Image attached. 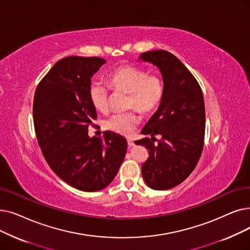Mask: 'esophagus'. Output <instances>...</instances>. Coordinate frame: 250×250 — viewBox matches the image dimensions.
I'll return each instance as SVG.
<instances>
[{
	"label": "esophagus",
	"instance_id": "34e87169",
	"mask_svg": "<svg viewBox=\"0 0 250 250\" xmlns=\"http://www.w3.org/2000/svg\"><path fill=\"white\" fill-rule=\"evenodd\" d=\"M127 144H128V146H130V147H131V146H135L134 141H133L132 139H128V140H127Z\"/></svg>",
	"mask_w": 250,
	"mask_h": 250
}]
</instances>
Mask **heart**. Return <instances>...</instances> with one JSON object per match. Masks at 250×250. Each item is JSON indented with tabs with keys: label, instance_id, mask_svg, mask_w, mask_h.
Segmentation results:
<instances>
[{
	"label": "heart",
	"instance_id": "obj_1",
	"mask_svg": "<svg viewBox=\"0 0 250 250\" xmlns=\"http://www.w3.org/2000/svg\"><path fill=\"white\" fill-rule=\"evenodd\" d=\"M110 85L115 90L129 92L127 106L135 108L140 113H149L160 104L164 86L162 79L156 74H147L146 70L125 65L117 68L109 75ZM89 99L99 112L109 110L110 91L104 83L92 82L89 86ZM139 123L135 112L117 113L104 121V129L121 135H131Z\"/></svg>",
	"mask_w": 250,
	"mask_h": 250
}]
</instances>
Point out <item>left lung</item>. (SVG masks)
<instances>
[{
	"instance_id": "1",
	"label": "left lung",
	"mask_w": 250,
	"mask_h": 250,
	"mask_svg": "<svg viewBox=\"0 0 250 250\" xmlns=\"http://www.w3.org/2000/svg\"><path fill=\"white\" fill-rule=\"evenodd\" d=\"M138 59L156 66L164 83L159 108L141 130V134L150 135V138L135 142L149 150L141 174L148 187L167 190L191 174L203 151L204 94L191 72L170 52L150 51L142 53ZM159 134L162 138L154 144V135Z\"/></svg>"
}]
</instances>
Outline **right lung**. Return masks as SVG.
Here are the masks:
<instances>
[{"instance_id":"1","label":"right lung","mask_w":250,"mask_h":250,"mask_svg":"<svg viewBox=\"0 0 250 250\" xmlns=\"http://www.w3.org/2000/svg\"><path fill=\"white\" fill-rule=\"evenodd\" d=\"M104 63L99 57L62 59L42 79L33 100L35 134L46 163L64 182L86 192L114 180L127 150L120 134L88 136V126L97 119L89 86Z\"/></svg>"}]
</instances>
